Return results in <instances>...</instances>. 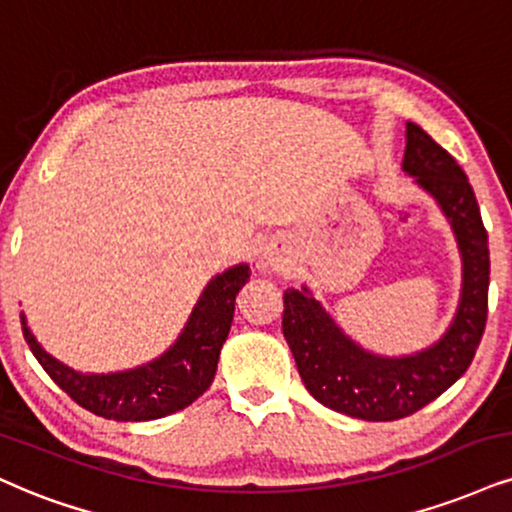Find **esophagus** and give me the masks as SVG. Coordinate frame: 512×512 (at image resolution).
Masks as SVG:
<instances>
[{"instance_id": "obj_1", "label": "esophagus", "mask_w": 512, "mask_h": 512, "mask_svg": "<svg viewBox=\"0 0 512 512\" xmlns=\"http://www.w3.org/2000/svg\"><path fill=\"white\" fill-rule=\"evenodd\" d=\"M266 263L270 268H277L282 263V256H280V251H268L266 254Z\"/></svg>"}]
</instances>
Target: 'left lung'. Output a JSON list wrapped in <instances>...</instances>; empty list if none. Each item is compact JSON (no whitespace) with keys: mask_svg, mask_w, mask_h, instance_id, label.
<instances>
[{"mask_svg":"<svg viewBox=\"0 0 512 512\" xmlns=\"http://www.w3.org/2000/svg\"><path fill=\"white\" fill-rule=\"evenodd\" d=\"M403 170L439 201L463 254V296L449 332L415 356H372L334 325L308 289H287L282 296V332L308 394L337 413L370 422L401 420L444 394L470 368L487 327L489 242L468 175L415 123H406Z\"/></svg>","mask_w":512,"mask_h":512,"instance_id":"8db88e82","label":"left lung"}]
</instances>
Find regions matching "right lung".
Returning a JSON list of instances; mask_svg holds the SVG:
<instances>
[{"label":"right lung","mask_w":512,"mask_h":512,"mask_svg":"<svg viewBox=\"0 0 512 512\" xmlns=\"http://www.w3.org/2000/svg\"><path fill=\"white\" fill-rule=\"evenodd\" d=\"M246 282L249 266H235L208 282L173 349L163 353L159 361L135 370L82 375L66 368L35 342L21 315L23 337L44 372L78 406L106 420H156L187 408L211 387L220 346L227 339L235 315V299Z\"/></svg>","instance_id":"obj_1"}]
</instances>
